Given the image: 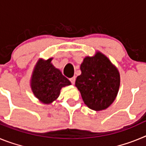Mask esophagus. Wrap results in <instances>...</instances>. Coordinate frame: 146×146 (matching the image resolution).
<instances>
[{
  "mask_svg": "<svg viewBox=\"0 0 146 146\" xmlns=\"http://www.w3.org/2000/svg\"><path fill=\"white\" fill-rule=\"evenodd\" d=\"M75 79H76L75 77H73L69 79V80H70L71 82H72V84H74V82H75Z\"/></svg>",
  "mask_w": 146,
  "mask_h": 146,
  "instance_id": "obj_1",
  "label": "esophagus"
}]
</instances>
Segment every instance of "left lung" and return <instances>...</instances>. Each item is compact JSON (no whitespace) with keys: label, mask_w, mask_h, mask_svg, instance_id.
I'll return each instance as SVG.
<instances>
[{"label":"left lung","mask_w":146,"mask_h":146,"mask_svg":"<svg viewBox=\"0 0 146 146\" xmlns=\"http://www.w3.org/2000/svg\"><path fill=\"white\" fill-rule=\"evenodd\" d=\"M80 70L82 73L77 77L75 86L85 104L96 111L107 109L119 90L118 69L104 54L96 52L94 56L85 58Z\"/></svg>","instance_id":"left-lung-1"}]
</instances>
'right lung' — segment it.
Listing matches in <instances>:
<instances>
[{"label": "right lung", "mask_w": 146, "mask_h": 146, "mask_svg": "<svg viewBox=\"0 0 146 146\" xmlns=\"http://www.w3.org/2000/svg\"><path fill=\"white\" fill-rule=\"evenodd\" d=\"M39 59L34 67L31 79V87L34 96L43 104H50L58 99L63 87L71 82L56 69L51 61Z\"/></svg>", "instance_id": "1"}]
</instances>
